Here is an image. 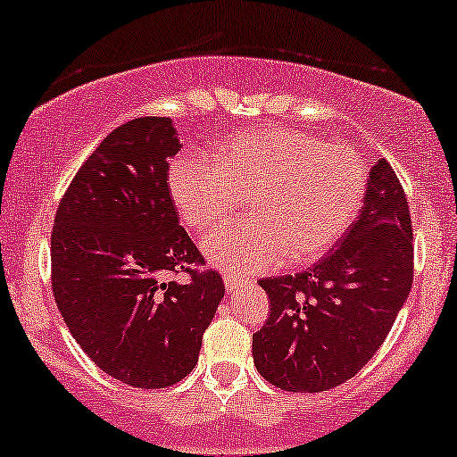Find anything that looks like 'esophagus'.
<instances>
[{"mask_svg": "<svg viewBox=\"0 0 457 457\" xmlns=\"http://www.w3.org/2000/svg\"><path fill=\"white\" fill-rule=\"evenodd\" d=\"M224 286H227V290L228 292H233V290H237L239 286H244L245 284V279L244 278H237V275H230V273H224Z\"/></svg>", "mask_w": 457, "mask_h": 457, "instance_id": "obj_1", "label": "esophagus"}]
</instances>
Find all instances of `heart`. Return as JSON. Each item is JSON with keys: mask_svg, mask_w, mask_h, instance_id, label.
I'll use <instances>...</instances> for the list:
<instances>
[{"mask_svg": "<svg viewBox=\"0 0 457 457\" xmlns=\"http://www.w3.org/2000/svg\"><path fill=\"white\" fill-rule=\"evenodd\" d=\"M167 182L179 218L195 230L224 222L245 199L247 216L207 235L203 254L230 275H250L328 252L362 207L366 162L347 145L271 125L233 135L213 162L179 156Z\"/></svg>", "mask_w": 457, "mask_h": 457, "instance_id": "obj_1", "label": "heart"}]
</instances>
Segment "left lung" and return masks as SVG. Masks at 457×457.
<instances>
[{
    "instance_id": "8db88e82",
    "label": "left lung",
    "mask_w": 457,
    "mask_h": 457,
    "mask_svg": "<svg viewBox=\"0 0 457 457\" xmlns=\"http://www.w3.org/2000/svg\"><path fill=\"white\" fill-rule=\"evenodd\" d=\"M409 203L386 159L369 171L364 205L312 269L261 279L271 315L252 337L254 364L286 392L352 379L386 341L413 284Z\"/></svg>"
}]
</instances>
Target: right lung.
<instances>
[{
    "mask_svg": "<svg viewBox=\"0 0 457 457\" xmlns=\"http://www.w3.org/2000/svg\"><path fill=\"white\" fill-rule=\"evenodd\" d=\"M182 144L171 118L114 129L71 179L54 216L53 295L67 328L101 370L133 387L178 384L196 366L224 296L216 271L179 227L169 159ZM186 270V285L162 282Z\"/></svg>",
    "mask_w": 457,
    "mask_h": 457,
    "instance_id": "right-lung-1",
    "label": "right lung"
}]
</instances>
